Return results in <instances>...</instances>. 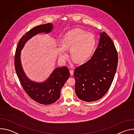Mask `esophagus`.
I'll return each mask as SVG.
<instances>
[{
	"mask_svg": "<svg viewBox=\"0 0 134 134\" xmlns=\"http://www.w3.org/2000/svg\"><path fill=\"white\" fill-rule=\"evenodd\" d=\"M70 74L71 75H73L74 74V70H70Z\"/></svg>",
	"mask_w": 134,
	"mask_h": 134,
	"instance_id": "1",
	"label": "esophagus"
}]
</instances>
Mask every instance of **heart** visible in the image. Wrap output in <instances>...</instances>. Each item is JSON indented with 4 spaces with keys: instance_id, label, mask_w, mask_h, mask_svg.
I'll use <instances>...</instances> for the list:
<instances>
[{
    "instance_id": "1",
    "label": "heart",
    "mask_w": 134,
    "mask_h": 134,
    "mask_svg": "<svg viewBox=\"0 0 134 134\" xmlns=\"http://www.w3.org/2000/svg\"><path fill=\"white\" fill-rule=\"evenodd\" d=\"M96 40L93 34L79 29L68 32L63 37L62 44L58 46L59 58L64 60L67 57L66 49H70L71 57L76 61L85 60L93 52Z\"/></svg>"
}]
</instances>
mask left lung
Masks as SVG:
<instances>
[{"label":"left lung","instance_id":"obj_1","mask_svg":"<svg viewBox=\"0 0 134 134\" xmlns=\"http://www.w3.org/2000/svg\"><path fill=\"white\" fill-rule=\"evenodd\" d=\"M97 49L86 63L76 68L74 75L75 91L81 100L97 101L109 90L118 65V54L110 37L104 32L99 33Z\"/></svg>","mask_w":134,"mask_h":134}]
</instances>
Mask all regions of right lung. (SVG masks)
Segmentation results:
<instances>
[{
	"instance_id": "1",
	"label": "right lung",
	"mask_w": 134,
	"mask_h": 134,
	"mask_svg": "<svg viewBox=\"0 0 134 134\" xmlns=\"http://www.w3.org/2000/svg\"><path fill=\"white\" fill-rule=\"evenodd\" d=\"M53 27L52 23H47L35 26L27 32L19 41L15 56V70L24 90L34 101L45 105L54 103L59 99L60 90L69 77V70L66 66L57 67L43 82L32 81L24 71L21 55L22 49L30 39L39 33H51Z\"/></svg>"
}]
</instances>
